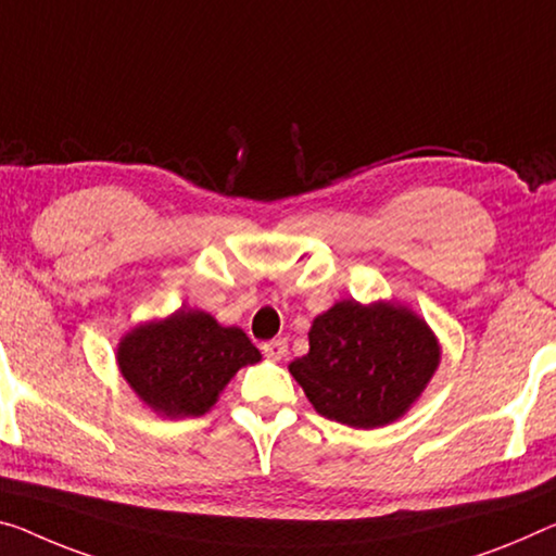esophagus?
<instances>
[{
    "label": "esophagus",
    "instance_id": "esophagus-1",
    "mask_svg": "<svg viewBox=\"0 0 556 556\" xmlns=\"http://www.w3.org/2000/svg\"><path fill=\"white\" fill-rule=\"evenodd\" d=\"M263 353L270 361H283L288 355V340L286 338H276V340H268V343H263Z\"/></svg>",
    "mask_w": 556,
    "mask_h": 556
}]
</instances>
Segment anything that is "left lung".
Here are the masks:
<instances>
[{
    "label": "left lung",
    "instance_id": "1",
    "mask_svg": "<svg viewBox=\"0 0 556 556\" xmlns=\"http://www.w3.org/2000/svg\"><path fill=\"white\" fill-rule=\"evenodd\" d=\"M307 340L290 375L315 413L357 430L403 417L440 365L430 326L397 303L340 301L313 320Z\"/></svg>",
    "mask_w": 556,
    "mask_h": 556
}]
</instances>
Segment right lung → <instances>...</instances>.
<instances>
[{
  "label": "right lung",
  "mask_w": 556,
  "mask_h": 556,
  "mask_svg": "<svg viewBox=\"0 0 556 556\" xmlns=\"http://www.w3.org/2000/svg\"><path fill=\"white\" fill-rule=\"evenodd\" d=\"M258 361V348L241 328H224L191 307L136 326L116 348L124 380L143 405L170 420L208 413L228 380Z\"/></svg>",
  "instance_id": "right-lung-1"
}]
</instances>
